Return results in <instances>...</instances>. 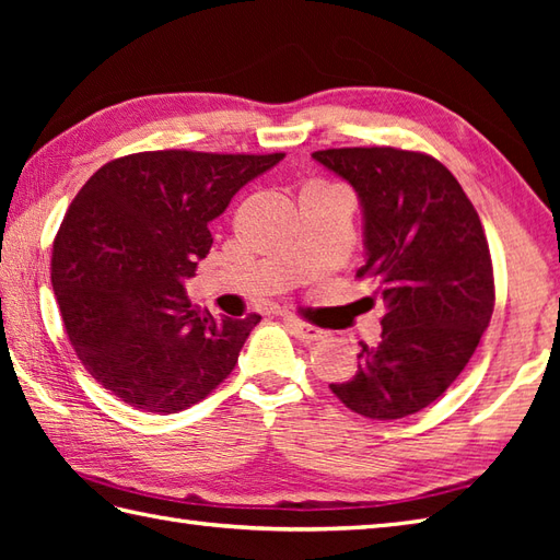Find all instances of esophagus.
<instances>
[{"label": "esophagus", "instance_id": "obj_1", "mask_svg": "<svg viewBox=\"0 0 560 560\" xmlns=\"http://www.w3.org/2000/svg\"><path fill=\"white\" fill-rule=\"evenodd\" d=\"M287 325L291 327V331L295 337H299L301 341H319V339H325L327 337V331L325 329H319V327H313V325H305V323H301V319H293V317H289L287 319Z\"/></svg>", "mask_w": 560, "mask_h": 560}]
</instances>
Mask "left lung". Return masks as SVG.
Returning a JSON list of instances; mask_svg holds the SVG:
<instances>
[{"mask_svg":"<svg viewBox=\"0 0 560 560\" xmlns=\"http://www.w3.org/2000/svg\"><path fill=\"white\" fill-rule=\"evenodd\" d=\"M361 201L365 265L385 301L383 335L331 392L365 419L425 409L455 383L493 315V267L479 213L443 163L392 147L315 151Z\"/></svg>","mask_w":560,"mask_h":560,"instance_id":"8db88e82","label":"left lung"}]
</instances>
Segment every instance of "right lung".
Wrapping results in <instances>:
<instances>
[{
	"mask_svg": "<svg viewBox=\"0 0 560 560\" xmlns=\"http://www.w3.org/2000/svg\"><path fill=\"white\" fill-rule=\"evenodd\" d=\"M281 159L132 153L69 205L52 247L55 299L83 368L129 407L177 413L231 375L261 317H213L189 303L185 279L209 255V223Z\"/></svg>",
	"mask_w": 560,
	"mask_h": 560,
	"instance_id": "add662e5",
	"label": "right lung"
}]
</instances>
